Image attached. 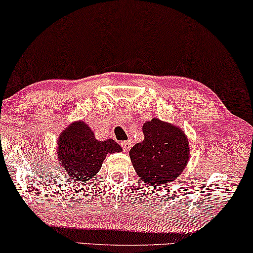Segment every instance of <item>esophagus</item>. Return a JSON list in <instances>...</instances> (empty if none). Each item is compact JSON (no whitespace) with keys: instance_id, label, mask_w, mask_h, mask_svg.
Returning a JSON list of instances; mask_svg holds the SVG:
<instances>
[{"instance_id":"34e87169","label":"esophagus","mask_w":253,"mask_h":253,"mask_svg":"<svg viewBox=\"0 0 253 253\" xmlns=\"http://www.w3.org/2000/svg\"><path fill=\"white\" fill-rule=\"evenodd\" d=\"M121 145H122L123 150L126 151V152H127V151H129L131 147H132V142H131V140H126V142L121 143Z\"/></svg>"}]
</instances>
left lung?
Returning a JSON list of instances; mask_svg holds the SVG:
<instances>
[{"label": "left lung", "mask_w": 253, "mask_h": 253, "mask_svg": "<svg viewBox=\"0 0 253 253\" xmlns=\"http://www.w3.org/2000/svg\"><path fill=\"white\" fill-rule=\"evenodd\" d=\"M143 132V142L137 143L129 152L137 175L155 188L172 183L185 170L189 160V143L185 131L155 117L144 123Z\"/></svg>", "instance_id": "left-lung-1"}]
</instances>
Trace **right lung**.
Masks as SVG:
<instances>
[{
    "mask_svg": "<svg viewBox=\"0 0 253 253\" xmlns=\"http://www.w3.org/2000/svg\"><path fill=\"white\" fill-rule=\"evenodd\" d=\"M114 139L101 142L84 121H74L58 137L57 156L60 169L74 181L87 182L96 175L107 155L121 152Z\"/></svg>",
    "mask_w": 253,
    "mask_h": 253,
    "instance_id": "1",
    "label": "right lung"
}]
</instances>
